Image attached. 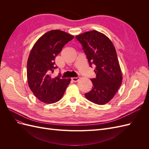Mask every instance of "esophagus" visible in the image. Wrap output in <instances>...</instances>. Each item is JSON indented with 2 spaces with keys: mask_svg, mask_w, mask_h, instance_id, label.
<instances>
[{
  "mask_svg": "<svg viewBox=\"0 0 149 149\" xmlns=\"http://www.w3.org/2000/svg\"><path fill=\"white\" fill-rule=\"evenodd\" d=\"M78 79H79V78H77V77H76V78H71V81L73 82H77L78 81Z\"/></svg>",
  "mask_w": 149,
  "mask_h": 149,
  "instance_id": "1",
  "label": "esophagus"
}]
</instances>
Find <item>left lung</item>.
Masks as SVG:
<instances>
[{
    "label": "left lung",
    "mask_w": 149,
    "mask_h": 149,
    "mask_svg": "<svg viewBox=\"0 0 149 149\" xmlns=\"http://www.w3.org/2000/svg\"><path fill=\"white\" fill-rule=\"evenodd\" d=\"M81 44L90 66L95 65L93 86L85 94L87 100L99 105L109 102L120 88L123 76L114 45L100 31L93 30L76 36Z\"/></svg>",
    "instance_id": "8db88e82"
}]
</instances>
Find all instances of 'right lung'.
Listing matches in <instances>:
<instances>
[{
    "instance_id": "obj_1",
    "label": "right lung",
    "mask_w": 149,
    "mask_h": 149,
    "mask_svg": "<svg viewBox=\"0 0 149 149\" xmlns=\"http://www.w3.org/2000/svg\"><path fill=\"white\" fill-rule=\"evenodd\" d=\"M74 36L60 30L43 35L36 42L27 61V80L35 96L44 103L52 104L62 98L71 79L52 78L50 73L56 68L55 58Z\"/></svg>"
}]
</instances>
